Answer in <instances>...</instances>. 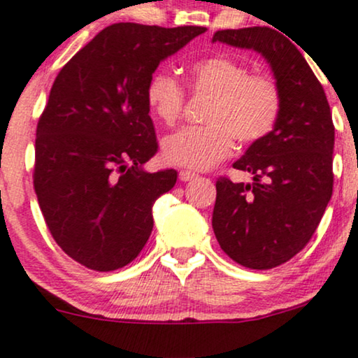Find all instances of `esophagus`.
I'll use <instances>...</instances> for the list:
<instances>
[{
  "label": "esophagus",
  "mask_w": 358,
  "mask_h": 358,
  "mask_svg": "<svg viewBox=\"0 0 358 358\" xmlns=\"http://www.w3.org/2000/svg\"><path fill=\"white\" fill-rule=\"evenodd\" d=\"M196 173H193V171H189V170H180V173H178V178L182 180V182H189V180H194L196 178Z\"/></svg>",
  "instance_id": "esophagus-1"
}]
</instances>
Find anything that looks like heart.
<instances>
[{
	"instance_id": "1",
	"label": "heart",
	"mask_w": 358,
	"mask_h": 358,
	"mask_svg": "<svg viewBox=\"0 0 358 358\" xmlns=\"http://www.w3.org/2000/svg\"><path fill=\"white\" fill-rule=\"evenodd\" d=\"M189 87L208 94L203 127H185L162 140V158L166 165L189 170L215 166L234 150V138L243 145L257 143L278 125L282 96L269 76H252L250 67L236 59L213 56L189 69ZM145 102L150 114L166 127L182 115L185 90L169 72L157 71L148 79Z\"/></svg>"
}]
</instances>
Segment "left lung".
<instances>
[{"mask_svg": "<svg viewBox=\"0 0 358 358\" xmlns=\"http://www.w3.org/2000/svg\"><path fill=\"white\" fill-rule=\"evenodd\" d=\"M266 59L282 96L278 125L251 143L233 169L252 183L216 182L213 231L221 250L250 269H273L304 250L332 196L336 129L322 85L299 49L279 31H216L213 43Z\"/></svg>", "mask_w": 358, "mask_h": 358, "instance_id": "left-lung-1", "label": "left lung"}]
</instances>
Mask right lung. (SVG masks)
<instances>
[{
    "mask_svg": "<svg viewBox=\"0 0 358 358\" xmlns=\"http://www.w3.org/2000/svg\"><path fill=\"white\" fill-rule=\"evenodd\" d=\"M205 31L117 22L54 80L36 130L34 189L52 238L85 268H124L150 238L153 203L176 171L143 169L158 148L145 87L162 61Z\"/></svg>",
    "mask_w": 358,
    "mask_h": 358,
    "instance_id": "1",
    "label": "right lung"
}]
</instances>
